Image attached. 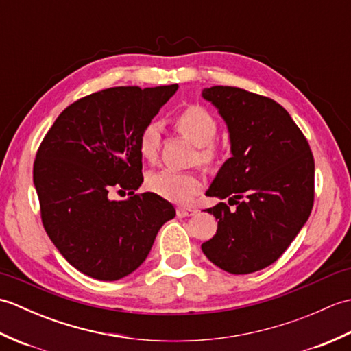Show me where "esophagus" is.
<instances>
[{
	"label": "esophagus",
	"instance_id": "obj_1",
	"mask_svg": "<svg viewBox=\"0 0 351 351\" xmlns=\"http://www.w3.org/2000/svg\"><path fill=\"white\" fill-rule=\"evenodd\" d=\"M196 214V211L195 210H191V208H178L176 210V215L180 219H184V217H190V215H195Z\"/></svg>",
	"mask_w": 351,
	"mask_h": 351
}]
</instances>
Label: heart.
Returning a JSON list of instances; mask_svg holds the SVG:
<instances>
[{
    "mask_svg": "<svg viewBox=\"0 0 351 351\" xmlns=\"http://www.w3.org/2000/svg\"><path fill=\"white\" fill-rule=\"evenodd\" d=\"M175 128L193 145L199 147V160L213 162L215 151L211 143L217 134V122L199 106H191L182 110L175 117ZM161 128L158 123H147L138 136V151L146 161H155L160 152ZM147 187L155 195L175 204H185L202 190L204 181L195 171H176L164 169L149 175Z\"/></svg>",
    "mask_w": 351,
    "mask_h": 351,
    "instance_id": "heart-1",
    "label": "heart"
}]
</instances>
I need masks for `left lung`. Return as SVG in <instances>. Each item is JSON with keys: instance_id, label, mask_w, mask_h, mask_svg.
I'll use <instances>...</instances> for the list:
<instances>
[{"instance_id": "left-lung-1", "label": "left lung", "mask_w": 351, "mask_h": 351, "mask_svg": "<svg viewBox=\"0 0 351 351\" xmlns=\"http://www.w3.org/2000/svg\"><path fill=\"white\" fill-rule=\"evenodd\" d=\"M219 110L230 141V158L206 196L229 199L208 213L217 232L202 244L213 264L249 274L273 264L308 221L314 205V156L308 140L278 102L238 87L204 88Z\"/></svg>"}]
</instances>
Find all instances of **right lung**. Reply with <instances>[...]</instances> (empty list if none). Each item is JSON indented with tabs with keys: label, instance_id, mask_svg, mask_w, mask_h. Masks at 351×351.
Instances as JSON below:
<instances>
[{
	"label": "right lung",
	"instance_id": "obj_1",
	"mask_svg": "<svg viewBox=\"0 0 351 351\" xmlns=\"http://www.w3.org/2000/svg\"><path fill=\"white\" fill-rule=\"evenodd\" d=\"M178 84L111 87L64 108L37 151L33 182L43 228L77 270L119 280L143 264L175 208L143 182L138 136ZM113 189L130 197L114 201Z\"/></svg>",
	"mask_w": 351,
	"mask_h": 351
}]
</instances>
